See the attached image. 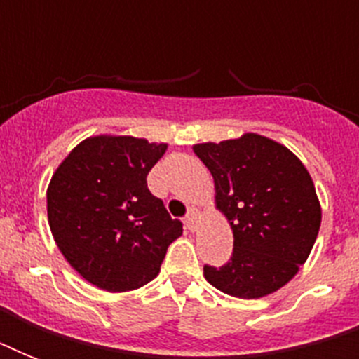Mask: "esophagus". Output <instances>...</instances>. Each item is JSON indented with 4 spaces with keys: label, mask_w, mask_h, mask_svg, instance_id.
Wrapping results in <instances>:
<instances>
[{
    "label": "esophagus",
    "mask_w": 359,
    "mask_h": 359,
    "mask_svg": "<svg viewBox=\"0 0 359 359\" xmlns=\"http://www.w3.org/2000/svg\"><path fill=\"white\" fill-rule=\"evenodd\" d=\"M197 219H199V210H197V208H190V210H188V214H186V219H184L186 227H188L190 231H196Z\"/></svg>",
    "instance_id": "esophagus-1"
}]
</instances>
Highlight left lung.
Segmentation results:
<instances>
[{"label": "left lung", "mask_w": 359, "mask_h": 359, "mask_svg": "<svg viewBox=\"0 0 359 359\" xmlns=\"http://www.w3.org/2000/svg\"><path fill=\"white\" fill-rule=\"evenodd\" d=\"M216 186V207L233 229V255L203 272L236 298H261L294 278L320 229V205L304 163L259 134L194 147Z\"/></svg>", "instance_id": "left-lung-1"}]
</instances>
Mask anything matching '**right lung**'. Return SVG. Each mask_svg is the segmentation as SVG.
Returning a JSON list of instances; mask_svg holds the SVG:
<instances>
[{
  "label": "right lung",
  "mask_w": 359,
  "mask_h": 359,
  "mask_svg": "<svg viewBox=\"0 0 359 359\" xmlns=\"http://www.w3.org/2000/svg\"><path fill=\"white\" fill-rule=\"evenodd\" d=\"M165 149L132 135H97L53 173L46 194L52 235L70 266L98 289L124 292L152 281L182 235V224L147 188Z\"/></svg>",
  "instance_id": "1"
}]
</instances>
